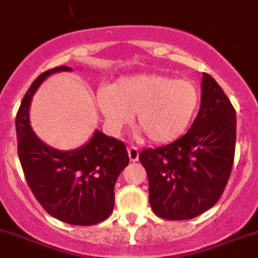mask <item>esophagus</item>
<instances>
[{
	"instance_id": "esophagus-1",
	"label": "esophagus",
	"mask_w": 258,
	"mask_h": 258,
	"mask_svg": "<svg viewBox=\"0 0 258 258\" xmlns=\"http://www.w3.org/2000/svg\"><path fill=\"white\" fill-rule=\"evenodd\" d=\"M127 155H129V159H131L132 162H136V161H138L140 152H138V149L136 146H129L127 148Z\"/></svg>"
}]
</instances>
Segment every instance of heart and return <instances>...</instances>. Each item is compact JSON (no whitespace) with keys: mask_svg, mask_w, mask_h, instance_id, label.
<instances>
[{"mask_svg":"<svg viewBox=\"0 0 258 258\" xmlns=\"http://www.w3.org/2000/svg\"><path fill=\"white\" fill-rule=\"evenodd\" d=\"M96 103L112 131H121L134 114L136 126L150 141L166 144L190 127L201 104V93L190 80L146 74L100 89Z\"/></svg>","mask_w":258,"mask_h":258,"instance_id":"b5f03b06","label":"heart"}]
</instances>
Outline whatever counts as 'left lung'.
<instances>
[{
  "mask_svg": "<svg viewBox=\"0 0 258 258\" xmlns=\"http://www.w3.org/2000/svg\"><path fill=\"white\" fill-rule=\"evenodd\" d=\"M235 146V108L215 79L203 74L201 109L190 131L140 154L153 212L167 220H187L215 206L231 175Z\"/></svg>",
  "mask_w": 258,
  "mask_h": 258,
  "instance_id": "8db88e82",
  "label": "left lung"
}]
</instances>
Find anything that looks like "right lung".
Returning a JSON list of instances; mask_svg holds the SVG:
<instances>
[{"label":"right lung","instance_id":"obj_1","mask_svg":"<svg viewBox=\"0 0 258 258\" xmlns=\"http://www.w3.org/2000/svg\"><path fill=\"white\" fill-rule=\"evenodd\" d=\"M59 66L40 74L30 86L16 117L18 157L27 184L52 218L72 225H93L109 218L114 207V184L129 163L124 142L95 131L86 145L57 150L40 141L30 125L34 93Z\"/></svg>","mask_w":258,"mask_h":258}]
</instances>
